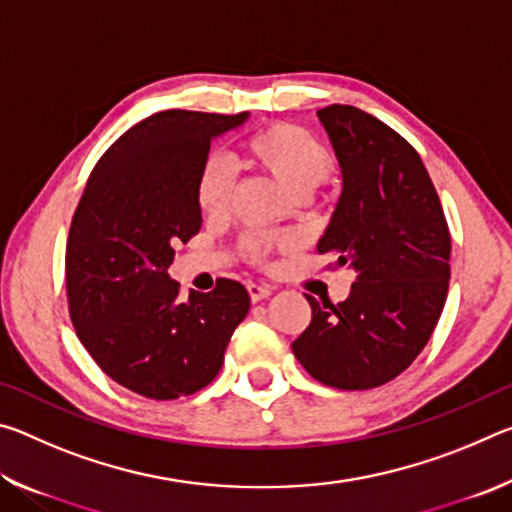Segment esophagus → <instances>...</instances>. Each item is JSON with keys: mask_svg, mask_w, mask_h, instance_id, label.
Listing matches in <instances>:
<instances>
[{"mask_svg": "<svg viewBox=\"0 0 512 512\" xmlns=\"http://www.w3.org/2000/svg\"><path fill=\"white\" fill-rule=\"evenodd\" d=\"M271 293H273L271 287H259V284H248V296H250V300H253V302L264 300V298L271 296Z\"/></svg>", "mask_w": 512, "mask_h": 512, "instance_id": "1", "label": "esophagus"}]
</instances>
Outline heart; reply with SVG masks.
Wrapping results in <instances>:
<instances>
[{"label": "heart", "mask_w": 512, "mask_h": 512, "mask_svg": "<svg viewBox=\"0 0 512 512\" xmlns=\"http://www.w3.org/2000/svg\"><path fill=\"white\" fill-rule=\"evenodd\" d=\"M244 158L262 171L264 176L275 180L282 189L293 196H307L325 183L332 171V155L305 128L293 124H271L248 137L244 142ZM232 194H235V171L223 158H207L196 178V205L207 223H219L230 216ZM298 239L246 235L239 239L237 253L248 266L257 271H273L275 250H293Z\"/></svg>", "instance_id": "heart-1"}]
</instances>
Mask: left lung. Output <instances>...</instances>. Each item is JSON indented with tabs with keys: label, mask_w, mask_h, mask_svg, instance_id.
<instances>
[{
	"label": "left lung",
	"mask_w": 512,
	"mask_h": 512,
	"mask_svg": "<svg viewBox=\"0 0 512 512\" xmlns=\"http://www.w3.org/2000/svg\"><path fill=\"white\" fill-rule=\"evenodd\" d=\"M343 169V194L318 253L354 271L350 296L305 298L311 323L293 354L311 377L339 391L384 386L431 339L449 289L447 219L418 151L354 106L320 108Z\"/></svg>",
	"instance_id": "1"
}]
</instances>
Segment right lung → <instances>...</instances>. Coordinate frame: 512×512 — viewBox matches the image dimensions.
Masks as SVG:
<instances>
[{"mask_svg": "<svg viewBox=\"0 0 512 512\" xmlns=\"http://www.w3.org/2000/svg\"><path fill=\"white\" fill-rule=\"evenodd\" d=\"M248 115L162 110L101 155L72 216L65 253L69 316L97 366L149 400L194 395L219 375L250 298L219 277L210 293L171 280L178 244L201 230L196 178L216 135Z\"/></svg>", "mask_w": 512, "mask_h": 512, "instance_id": "obj_1", "label": "right lung"}]
</instances>
